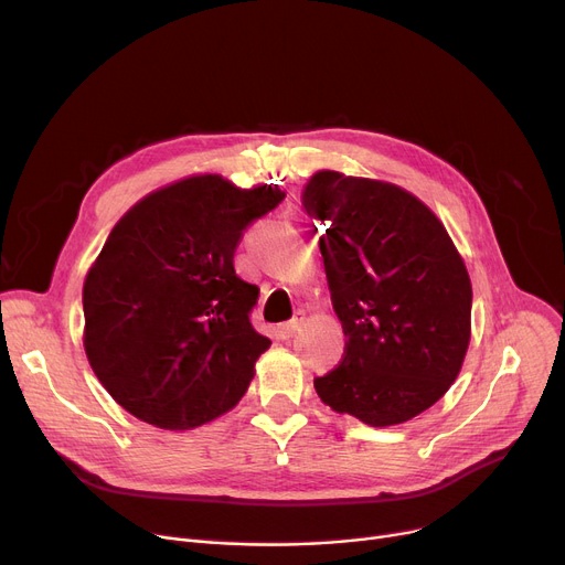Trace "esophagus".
<instances>
[{
    "instance_id": "obj_1",
    "label": "esophagus",
    "mask_w": 565,
    "mask_h": 565,
    "mask_svg": "<svg viewBox=\"0 0 565 565\" xmlns=\"http://www.w3.org/2000/svg\"><path fill=\"white\" fill-rule=\"evenodd\" d=\"M300 324H302V320H300V318H292V320H288V322L279 324L277 332H279V337H281V339H292V337H295V332L300 330Z\"/></svg>"
}]
</instances>
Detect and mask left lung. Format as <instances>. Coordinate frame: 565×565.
<instances>
[{"label":"left lung","mask_w":565,"mask_h":565,"mask_svg":"<svg viewBox=\"0 0 565 565\" xmlns=\"http://www.w3.org/2000/svg\"><path fill=\"white\" fill-rule=\"evenodd\" d=\"M343 324L341 364L316 377L324 405L384 428L456 382L471 337V281L430 207L407 190L322 169L302 192Z\"/></svg>","instance_id":"left-lung-1"}]
</instances>
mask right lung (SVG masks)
<instances>
[{"label": "right lung", "mask_w": 565, "mask_h": 565, "mask_svg": "<svg viewBox=\"0 0 565 565\" xmlns=\"http://www.w3.org/2000/svg\"><path fill=\"white\" fill-rule=\"evenodd\" d=\"M284 196L201 173L143 196L111 228L84 279V350L137 419L190 430L245 396L270 339L252 328L258 286L235 275L233 254Z\"/></svg>", "instance_id": "add662e5"}]
</instances>
